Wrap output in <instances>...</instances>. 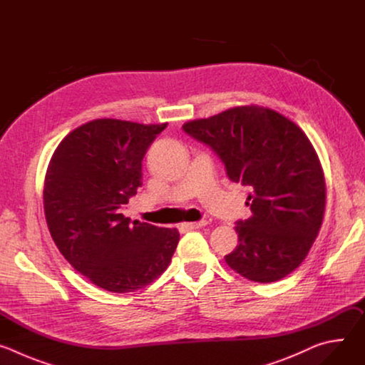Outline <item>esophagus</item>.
Instances as JSON below:
<instances>
[{"mask_svg": "<svg viewBox=\"0 0 365 365\" xmlns=\"http://www.w3.org/2000/svg\"><path fill=\"white\" fill-rule=\"evenodd\" d=\"M207 224L206 220H202V221H197V222H183L182 224V228L185 230H197V228H202Z\"/></svg>", "mask_w": 365, "mask_h": 365, "instance_id": "obj_1", "label": "esophagus"}]
</instances>
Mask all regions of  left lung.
Wrapping results in <instances>:
<instances>
[{"label":"left lung","instance_id":"1","mask_svg":"<svg viewBox=\"0 0 365 365\" xmlns=\"http://www.w3.org/2000/svg\"><path fill=\"white\" fill-rule=\"evenodd\" d=\"M183 130L211 145L228 178L251 190L245 203L252 217L237 224L240 244L227 264L258 283L296 270L318 237L327 203L324 169L304 131L252 103L187 121Z\"/></svg>","mask_w":365,"mask_h":365}]
</instances>
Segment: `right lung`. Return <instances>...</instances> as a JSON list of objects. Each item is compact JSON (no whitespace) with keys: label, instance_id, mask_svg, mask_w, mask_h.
Here are the masks:
<instances>
[{"label":"right lung","instance_id":"right-lung-1","mask_svg":"<svg viewBox=\"0 0 365 365\" xmlns=\"http://www.w3.org/2000/svg\"><path fill=\"white\" fill-rule=\"evenodd\" d=\"M163 124L98 118L71 131L48 162L44 217L69 264L113 293L145 287L169 267L176 228L134 221L121 206L143 185L141 162Z\"/></svg>","mask_w":365,"mask_h":365}]
</instances>
